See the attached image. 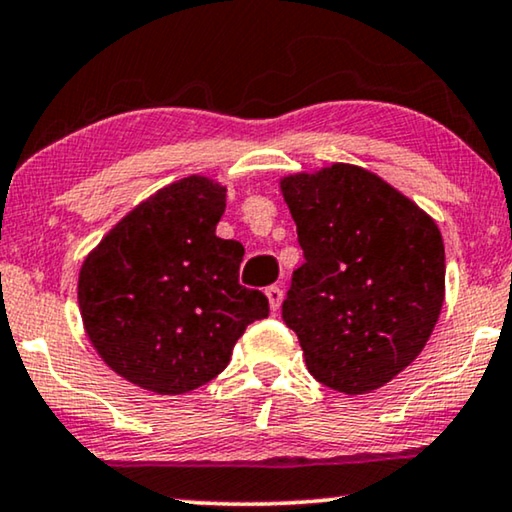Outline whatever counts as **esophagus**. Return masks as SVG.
I'll use <instances>...</instances> for the list:
<instances>
[{
  "instance_id": "1",
  "label": "esophagus",
  "mask_w": 512,
  "mask_h": 512,
  "mask_svg": "<svg viewBox=\"0 0 512 512\" xmlns=\"http://www.w3.org/2000/svg\"><path fill=\"white\" fill-rule=\"evenodd\" d=\"M266 299H269L271 310L276 312V310L280 308V303H282V289H280L278 285H271V287H266Z\"/></svg>"
}]
</instances>
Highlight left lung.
Instances as JSON below:
<instances>
[{"label":"left lung","mask_w":512,"mask_h":512,"mask_svg":"<svg viewBox=\"0 0 512 512\" xmlns=\"http://www.w3.org/2000/svg\"><path fill=\"white\" fill-rule=\"evenodd\" d=\"M305 262L282 319L319 384L347 395L384 386L423 352L446 287L434 220L363 167L333 163L280 181Z\"/></svg>","instance_id":"left-lung-1"}]
</instances>
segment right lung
Returning <instances> with one entry per match:
<instances>
[{
  "label": "right lung",
  "instance_id": "1",
  "mask_svg": "<svg viewBox=\"0 0 512 512\" xmlns=\"http://www.w3.org/2000/svg\"><path fill=\"white\" fill-rule=\"evenodd\" d=\"M227 188L200 174L174 181L119 220L80 269L78 303L110 368L160 395L218 377L269 299L239 285L243 246L220 239Z\"/></svg>",
  "mask_w": 512,
  "mask_h": 512
}]
</instances>
